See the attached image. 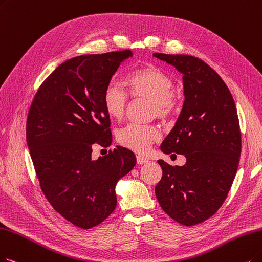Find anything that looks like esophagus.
<instances>
[{
	"mask_svg": "<svg viewBox=\"0 0 262 262\" xmlns=\"http://www.w3.org/2000/svg\"><path fill=\"white\" fill-rule=\"evenodd\" d=\"M149 160L147 158H145L143 156H137V162L138 164H144V163H147Z\"/></svg>",
	"mask_w": 262,
	"mask_h": 262,
	"instance_id": "1",
	"label": "esophagus"
}]
</instances>
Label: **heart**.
Instances as JSON below:
<instances>
[{"label":"heart","instance_id":"heart-1","mask_svg":"<svg viewBox=\"0 0 262 262\" xmlns=\"http://www.w3.org/2000/svg\"><path fill=\"white\" fill-rule=\"evenodd\" d=\"M125 91L120 83L111 79L103 90V106L112 118L120 119L127 110L129 95L133 99L149 100V114L162 120L172 119L181 106L180 98L173 91V78L159 67L152 64L132 71L125 77ZM161 137L152 124L128 123L116 133L117 142L135 152H145Z\"/></svg>","mask_w":262,"mask_h":262}]
</instances>
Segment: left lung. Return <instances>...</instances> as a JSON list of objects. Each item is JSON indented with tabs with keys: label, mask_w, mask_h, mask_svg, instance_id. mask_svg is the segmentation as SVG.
Listing matches in <instances>:
<instances>
[{
	"label": "left lung",
	"mask_w": 262,
	"mask_h": 262,
	"mask_svg": "<svg viewBox=\"0 0 262 262\" xmlns=\"http://www.w3.org/2000/svg\"><path fill=\"white\" fill-rule=\"evenodd\" d=\"M154 56L184 75L183 110L161 150L187 159L183 166L158 161L162 177L155 193L175 222L194 226L218 211L236 174L242 141L235 103L223 78L203 60L159 52Z\"/></svg>",
	"instance_id": "left-lung-1"
}]
</instances>
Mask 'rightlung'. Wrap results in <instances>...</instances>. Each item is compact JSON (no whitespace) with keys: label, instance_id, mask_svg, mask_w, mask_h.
<instances>
[{"label":"right lung","instance_id":"add662e5","mask_svg":"<svg viewBox=\"0 0 262 262\" xmlns=\"http://www.w3.org/2000/svg\"><path fill=\"white\" fill-rule=\"evenodd\" d=\"M129 49L67 60L43 81L31 104L27 143L40 189L52 207L82 229L98 226L117 205L115 186L137 163L117 146L92 160V145L107 147L111 120L103 90Z\"/></svg>","mask_w":262,"mask_h":262}]
</instances>
